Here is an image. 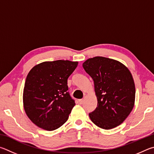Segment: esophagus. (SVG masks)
Returning <instances> with one entry per match:
<instances>
[{
  "label": "esophagus",
  "mask_w": 154,
  "mask_h": 154,
  "mask_svg": "<svg viewBox=\"0 0 154 154\" xmlns=\"http://www.w3.org/2000/svg\"><path fill=\"white\" fill-rule=\"evenodd\" d=\"M78 101H79V103L80 104H82V103H83V101H84V99H79V100H78Z\"/></svg>",
  "instance_id": "esophagus-1"
}]
</instances>
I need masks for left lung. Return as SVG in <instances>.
Returning a JSON list of instances; mask_svg holds the SVG:
<instances>
[{"mask_svg":"<svg viewBox=\"0 0 154 154\" xmlns=\"http://www.w3.org/2000/svg\"><path fill=\"white\" fill-rule=\"evenodd\" d=\"M92 78L97 107L89 114L92 122L101 128L112 129L125 120L133 109L135 87L130 71L114 59L95 57L82 64Z\"/></svg>","mask_w":154,"mask_h":154,"instance_id":"left-lung-1","label":"left lung"}]
</instances>
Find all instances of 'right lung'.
<instances>
[{"label": "right lung", "instance_id": "right-lung-1", "mask_svg": "<svg viewBox=\"0 0 154 154\" xmlns=\"http://www.w3.org/2000/svg\"><path fill=\"white\" fill-rule=\"evenodd\" d=\"M78 63L68 60L45 61L28 73L23 88L24 109L38 127L54 131L68 119L75 101L67 91V79Z\"/></svg>", "mask_w": 154, "mask_h": 154}]
</instances>
